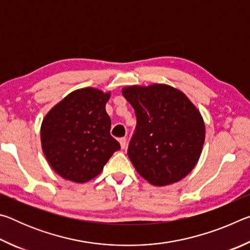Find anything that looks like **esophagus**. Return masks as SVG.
I'll use <instances>...</instances> for the list:
<instances>
[{
	"instance_id": "esophagus-1",
	"label": "esophagus",
	"mask_w": 250,
	"mask_h": 250,
	"mask_svg": "<svg viewBox=\"0 0 250 250\" xmlns=\"http://www.w3.org/2000/svg\"><path fill=\"white\" fill-rule=\"evenodd\" d=\"M119 142H120V146H121L122 149H125V146H126V138H125V137L120 138V139H119Z\"/></svg>"
}]
</instances>
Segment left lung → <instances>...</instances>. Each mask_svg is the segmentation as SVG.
I'll return each mask as SVG.
<instances>
[{"label":"left lung","instance_id":"left-lung-1","mask_svg":"<svg viewBox=\"0 0 250 250\" xmlns=\"http://www.w3.org/2000/svg\"><path fill=\"white\" fill-rule=\"evenodd\" d=\"M122 95L137 117L128 146L135 170L155 186L183 179L196 166L205 141L200 111L183 92L167 84L125 87Z\"/></svg>","mask_w":250,"mask_h":250}]
</instances>
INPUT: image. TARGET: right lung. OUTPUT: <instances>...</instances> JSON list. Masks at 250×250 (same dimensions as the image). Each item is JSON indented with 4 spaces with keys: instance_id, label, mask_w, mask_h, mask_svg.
Returning <instances> with one entry per match:
<instances>
[{
    "instance_id": "right-lung-1",
    "label": "right lung",
    "mask_w": 250,
    "mask_h": 250,
    "mask_svg": "<svg viewBox=\"0 0 250 250\" xmlns=\"http://www.w3.org/2000/svg\"><path fill=\"white\" fill-rule=\"evenodd\" d=\"M110 92L88 87L66 96L45 116L41 141L45 158L58 175L84 183L100 174L120 145L110 134L105 112Z\"/></svg>"
}]
</instances>
